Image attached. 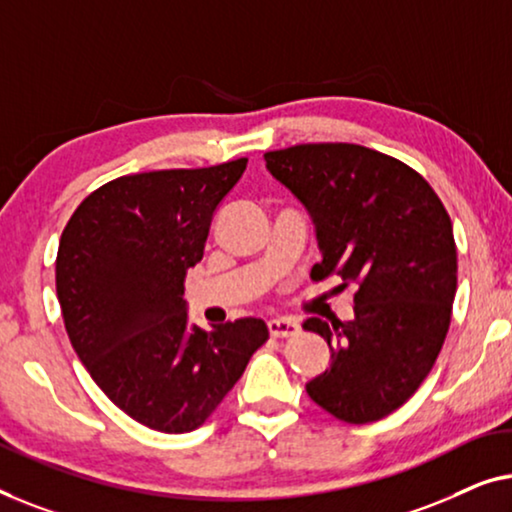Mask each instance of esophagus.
<instances>
[{"label":"esophagus","mask_w":512,"mask_h":512,"mask_svg":"<svg viewBox=\"0 0 512 512\" xmlns=\"http://www.w3.org/2000/svg\"><path fill=\"white\" fill-rule=\"evenodd\" d=\"M269 334L273 338H290L299 334V325L290 318H273L269 320Z\"/></svg>","instance_id":"1"}]
</instances>
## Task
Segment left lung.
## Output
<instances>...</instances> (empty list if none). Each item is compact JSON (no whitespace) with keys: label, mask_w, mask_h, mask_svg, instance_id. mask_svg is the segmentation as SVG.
Masks as SVG:
<instances>
[{"label":"left lung","mask_w":512,"mask_h":512,"mask_svg":"<svg viewBox=\"0 0 512 512\" xmlns=\"http://www.w3.org/2000/svg\"><path fill=\"white\" fill-rule=\"evenodd\" d=\"M266 169L311 213L322 262L311 278L355 285V318H308L331 348L308 397L336 420H383L429 376L457 292L452 222L431 185L357 143H301L264 155Z\"/></svg>","instance_id":"obj_1"}]
</instances>
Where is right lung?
<instances>
[{
	"label": "right lung",
	"instance_id": "1",
	"mask_svg": "<svg viewBox=\"0 0 512 512\" xmlns=\"http://www.w3.org/2000/svg\"><path fill=\"white\" fill-rule=\"evenodd\" d=\"M248 160L120 176L64 227L55 285L64 327L115 406L164 434L201 427L269 338L264 320L206 331L187 320V269Z\"/></svg>",
	"mask_w": 512,
	"mask_h": 512
}]
</instances>
